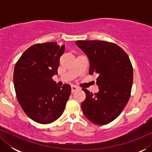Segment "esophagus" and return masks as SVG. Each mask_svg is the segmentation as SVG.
Listing matches in <instances>:
<instances>
[{"mask_svg": "<svg viewBox=\"0 0 152 152\" xmlns=\"http://www.w3.org/2000/svg\"><path fill=\"white\" fill-rule=\"evenodd\" d=\"M79 88L77 86H75V85H72L71 86V91H72V93L75 92V91H76L77 90H78Z\"/></svg>", "mask_w": 152, "mask_h": 152, "instance_id": "34e87169", "label": "esophagus"}]
</instances>
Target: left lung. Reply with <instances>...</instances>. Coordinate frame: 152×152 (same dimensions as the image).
Returning a JSON list of instances; mask_svg holds the SVG:
<instances>
[{
    "instance_id": "left-lung-1",
    "label": "left lung",
    "mask_w": 152,
    "mask_h": 152,
    "mask_svg": "<svg viewBox=\"0 0 152 152\" xmlns=\"http://www.w3.org/2000/svg\"><path fill=\"white\" fill-rule=\"evenodd\" d=\"M90 62L89 74L97 75L99 92L86 88L82 109L93 123L109 124L121 113L131 96L133 67L129 58L119 45L104 41H77Z\"/></svg>"
}]
</instances>
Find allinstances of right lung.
<instances>
[{
    "label": "right lung",
    "mask_w": 152,
    "mask_h": 152,
    "mask_svg": "<svg viewBox=\"0 0 152 152\" xmlns=\"http://www.w3.org/2000/svg\"><path fill=\"white\" fill-rule=\"evenodd\" d=\"M65 45L57 42L37 43L23 53L14 70L16 97L25 113L34 121L50 124L62 115L71 86H58L53 80L57 74Z\"/></svg>",
    "instance_id": "add662e5"
}]
</instances>
